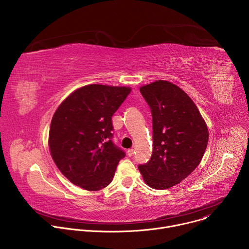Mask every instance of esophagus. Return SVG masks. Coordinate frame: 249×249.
<instances>
[{
  "instance_id": "1",
  "label": "esophagus",
  "mask_w": 249,
  "mask_h": 249,
  "mask_svg": "<svg viewBox=\"0 0 249 249\" xmlns=\"http://www.w3.org/2000/svg\"><path fill=\"white\" fill-rule=\"evenodd\" d=\"M127 155H128V157H132V156L134 155V150H133V149L128 150V151H127Z\"/></svg>"
}]
</instances>
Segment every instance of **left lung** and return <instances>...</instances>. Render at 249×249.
I'll return each instance as SVG.
<instances>
[{
  "label": "left lung",
  "instance_id": "1",
  "mask_svg": "<svg viewBox=\"0 0 249 249\" xmlns=\"http://www.w3.org/2000/svg\"><path fill=\"white\" fill-rule=\"evenodd\" d=\"M153 117V153L140 164L144 181L154 189L181 182L199 165L209 132L197 106L180 88L166 81L141 87Z\"/></svg>",
  "mask_w": 249,
  "mask_h": 249
}]
</instances>
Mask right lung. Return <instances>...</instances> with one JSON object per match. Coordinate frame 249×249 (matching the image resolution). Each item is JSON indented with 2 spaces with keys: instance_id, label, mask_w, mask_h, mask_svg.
<instances>
[{
  "instance_id": "obj_1",
  "label": "right lung",
  "mask_w": 249,
  "mask_h": 249,
  "mask_svg": "<svg viewBox=\"0 0 249 249\" xmlns=\"http://www.w3.org/2000/svg\"><path fill=\"white\" fill-rule=\"evenodd\" d=\"M126 87L89 85L71 93L49 130L54 162L67 178L89 191L107 186L125 153L112 142V116L130 93Z\"/></svg>"
}]
</instances>
